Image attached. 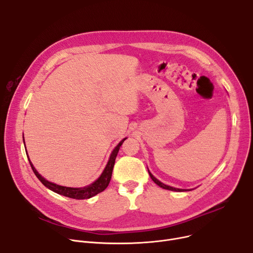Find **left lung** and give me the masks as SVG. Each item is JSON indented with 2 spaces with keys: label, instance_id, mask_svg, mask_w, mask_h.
<instances>
[{
  "label": "left lung",
  "instance_id": "left-lung-1",
  "mask_svg": "<svg viewBox=\"0 0 253 253\" xmlns=\"http://www.w3.org/2000/svg\"><path fill=\"white\" fill-rule=\"evenodd\" d=\"M149 174H150V176H151V178L153 179V181L155 182V183H157L159 187H161V188H163V189H165V190H169V191H175V192H182L183 190H181V189H175V188H172V187H169V185H166V184H164V183H162L161 181H159L152 173L151 172L149 171Z\"/></svg>",
  "mask_w": 253,
  "mask_h": 253
}]
</instances>
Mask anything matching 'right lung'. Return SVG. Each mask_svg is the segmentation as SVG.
I'll return each mask as SVG.
<instances>
[{"mask_svg":"<svg viewBox=\"0 0 253 253\" xmlns=\"http://www.w3.org/2000/svg\"><path fill=\"white\" fill-rule=\"evenodd\" d=\"M125 139L126 138H124L122 141H120V143L117 145L115 150L113 151V153L110 157V160H109L108 164H106V167L104 168L102 174L99 176V178L96 181L93 182L92 184H90V185H88V187H85V188H79V189H77V188H68V187H62V185L52 183V182L46 180L44 177L40 175L39 172L35 169L34 165L30 161V159H29V161H30V164H31V167L34 171V173L39 178V180L45 185L46 188L50 189L51 191L55 192L59 195L69 197V198H72V199H76V200H84V199H89L93 196H95V195L103 192L106 188H108V185H109V183L111 181V178H112V173H113V168H114L115 161H116V157L118 155L120 147H121Z\"/></svg>","mask_w":253,"mask_h":253,"instance_id":"1","label":"right lung"}]
</instances>
